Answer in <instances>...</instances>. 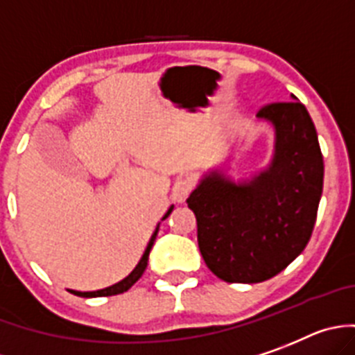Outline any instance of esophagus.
<instances>
[{"label":"esophagus","instance_id":"obj_1","mask_svg":"<svg viewBox=\"0 0 355 355\" xmlns=\"http://www.w3.org/2000/svg\"><path fill=\"white\" fill-rule=\"evenodd\" d=\"M193 187H194V182L191 180L189 177L178 178V180L175 182L173 189H171V196H173L175 201L182 203V201L187 200V196H189V193L193 191Z\"/></svg>","mask_w":355,"mask_h":355}]
</instances>
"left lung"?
I'll list each match as a JSON object with an SVG mask.
<instances>
[{"instance_id": "obj_1", "label": "left lung", "mask_w": 355, "mask_h": 355, "mask_svg": "<svg viewBox=\"0 0 355 355\" xmlns=\"http://www.w3.org/2000/svg\"><path fill=\"white\" fill-rule=\"evenodd\" d=\"M267 104L257 113L274 127L270 164L245 182L219 171L187 198L207 267L226 283H261L304 251L317 221L324 157L304 104Z\"/></svg>"}]
</instances>
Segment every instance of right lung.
<instances>
[{
	"mask_svg": "<svg viewBox=\"0 0 355 355\" xmlns=\"http://www.w3.org/2000/svg\"><path fill=\"white\" fill-rule=\"evenodd\" d=\"M171 210H173V207H171V209L168 210V212H166V216L162 217V219H166V217L170 216ZM157 232H159V225H157V228H155L154 235L150 237V242H148V245H146L145 253H143V257H141V260H139V263L136 265V267H134V270L129 274V276L125 277V279H122V281H120V283H116V285L107 286V288L97 290V292H76V290H70V293H74V295H79V297H107V295H116V293L127 292V290H129L130 286H132L134 283H136V281H138L139 277L143 276V272H145L146 263H148L150 249H152V245H154L155 237H157Z\"/></svg>",
	"mask_w": 355,
	"mask_h": 355,
	"instance_id": "add662e5",
	"label": "right lung"
}]
</instances>
